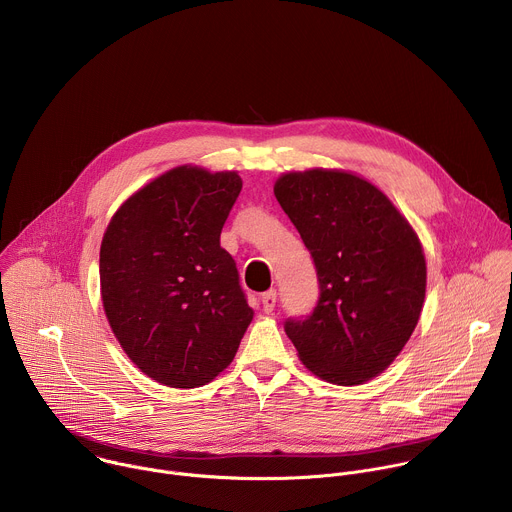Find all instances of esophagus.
Masks as SVG:
<instances>
[{
  "label": "esophagus",
  "mask_w": 512,
  "mask_h": 512,
  "mask_svg": "<svg viewBox=\"0 0 512 512\" xmlns=\"http://www.w3.org/2000/svg\"><path fill=\"white\" fill-rule=\"evenodd\" d=\"M275 302H277V291H275V289H269V291H265V294L261 296V304H263V310H265L267 314L273 312Z\"/></svg>",
  "instance_id": "1"
}]
</instances>
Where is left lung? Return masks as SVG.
I'll return each instance as SVG.
<instances>
[{"label":"left lung","mask_w":512,"mask_h":512,"mask_svg":"<svg viewBox=\"0 0 512 512\" xmlns=\"http://www.w3.org/2000/svg\"><path fill=\"white\" fill-rule=\"evenodd\" d=\"M275 198L308 247L320 298L283 328L320 379L350 387L383 373L417 326L425 300L421 243L393 202L342 170L283 174Z\"/></svg>","instance_id":"obj_1"}]
</instances>
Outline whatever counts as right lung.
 <instances>
[{
  "label": "right lung",
  "mask_w": 512,
  "mask_h": 512,
  "mask_svg": "<svg viewBox=\"0 0 512 512\" xmlns=\"http://www.w3.org/2000/svg\"><path fill=\"white\" fill-rule=\"evenodd\" d=\"M237 172L174 168L113 214L99 257L101 298L125 354L154 381L194 389L233 362L253 310L221 231Z\"/></svg>",
  "instance_id": "1"
}]
</instances>
